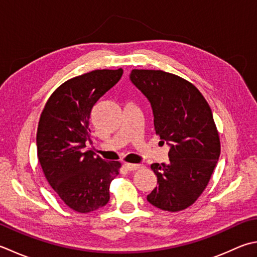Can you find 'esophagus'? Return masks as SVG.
<instances>
[{"mask_svg":"<svg viewBox=\"0 0 257 257\" xmlns=\"http://www.w3.org/2000/svg\"><path fill=\"white\" fill-rule=\"evenodd\" d=\"M124 168L130 170V172H134V170H137L140 168V165H136V164H124Z\"/></svg>","mask_w":257,"mask_h":257,"instance_id":"obj_1","label":"esophagus"}]
</instances>
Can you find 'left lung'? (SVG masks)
<instances>
[{"label": "left lung", "mask_w": 257, "mask_h": 257, "mask_svg": "<svg viewBox=\"0 0 257 257\" xmlns=\"http://www.w3.org/2000/svg\"><path fill=\"white\" fill-rule=\"evenodd\" d=\"M130 80L152 104L156 135L170 146L169 163L152 165L158 186L147 200L167 212L184 210L207 187L220 155L212 110L199 90L179 75L134 69Z\"/></svg>", "instance_id": "obj_1"}]
</instances>
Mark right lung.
I'll use <instances>...</instances> for the list:
<instances>
[{"label": "right lung", "instance_id": "obj_1", "mask_svg": "<svg viewBox=\"0 0 257 257\" xmlns=\"http://www.w3.org/2000/svg\"><path fill=\"white\" fill-rule=\"evenodd\" d=\"M123 70H93L67 80L50 95L40 115L38 158L48 183L74 212L107 205L109 187L121 164L104 162L92 150L89 118L94 103L121 78Z\"/></svg>", "mask_w": 257, "mask_h": 257}]
</instances>
